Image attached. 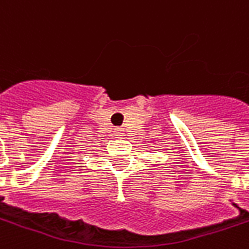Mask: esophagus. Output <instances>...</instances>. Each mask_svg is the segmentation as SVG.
<instances>
[{"label":"esophagus","instance_id":"esophagus-1","mask_svg":"<svg viewBox=\"0 0 249 249\" xmlns=\"http://www.w3.org/2000/svg\"><path fill=\"white\" fill-rule=\"evenodd\" d=\"M125 131L123 128H116L115 129V135H116V138H124Z\"/></svg>","mask_w":249,"mask_h":249}]
</instances>
